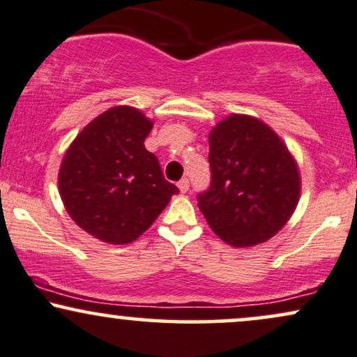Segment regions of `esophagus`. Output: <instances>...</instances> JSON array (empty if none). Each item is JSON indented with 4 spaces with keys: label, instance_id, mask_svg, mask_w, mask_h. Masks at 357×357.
I'll return each mask as SVG.
<instances>
[{
    "label": "esophagus",
    "instance_id": "34e87169",
    "mask_svg": "<svg viewBox=\"0 0 357 357\" xmlns=\"http://www.w3.org/2000/svg\"><path fill=\"white\" fill-rule=\"evenodd\" d=\"M178 188H179V191H181V192H188V191H190V181H188L186 178L181 179V181L178 183Z\"/></svg>",
    "mask_w": 357,
    "mask_h": 357
}]
</instances>
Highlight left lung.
I'll return each instance as SVG.
<instances>
[{"label": "left lung", "mask_w": 357, "mask_h": 357, "mask_svg": "<svg viewBox=\"0 0 357 357\" xmlns=\"http://www.w3.org/2000/svg\"><path fill=\"white\" fill-rule=\"evenodd\" d=\"M211 183L197 206L222 241L236 248L269 239L294 213L301 179L287 148L268 124L231 114L209 135Z\"/></svg>", "instance_id": "1"}]
</instances>
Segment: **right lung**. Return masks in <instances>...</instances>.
<instances>
[{"instance_id": "right-lung-1", "label": "right lung", "mask_w": 357, "mask_h": 357, "mask_svg": "<svg viewBox=\"0 0 357 357\" xmlns=\"http://www.w3.org/2000/svg\"><path fill=\"white\" fill-rule=\"evenodd\" d=\"M151 130L143 113L116 106L93 119L64 154L58 176L64 208L101 241H135L179 192L144 148Z\"/></svg>"}]
</instances>
